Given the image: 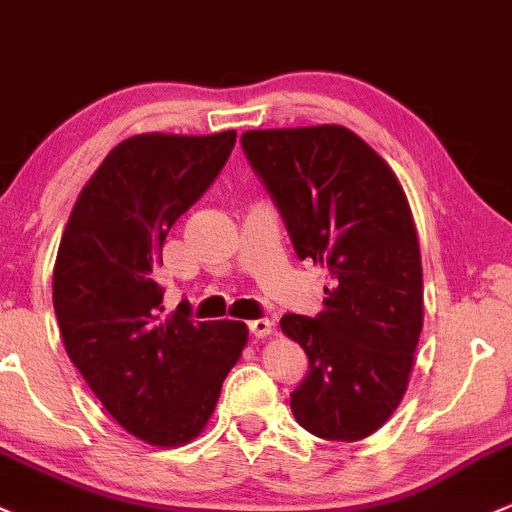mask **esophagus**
<instances>
[{
    "mask_svg": "<svg viewBox=\"0 0 512 512\" xmlns=\"http://www.w3.org/2000/svg\"><path fill=\"white\" fill-rule=\"evenodd\" d=\"M247 328H250V333L255 335V338H269L272 335V323H269L267 318H260V320H250L247 323Z\"/></svg>",
    "mask_w": 512,
    "mask_h": 512,
    "instance_id": "obj_1",
    "label": "esophagus"
}]
</instances>
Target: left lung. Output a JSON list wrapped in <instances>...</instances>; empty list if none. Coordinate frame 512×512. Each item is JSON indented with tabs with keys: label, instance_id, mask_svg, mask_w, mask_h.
Returning a JSON list of instances; mask_svg holds the SVG:
<instances>
[{
	"label": "left lung",
	"instance_id": "8db88e82",
	"mask_svg": "<svg viewBox=\"0 0 512 512\" xmlns=\"http://www.w3.org/2000/svg\"><path fill=\"white\" fill-rule=\"evenodd\" d=\"M252 170L282 213L296 255L328 272L316 318L286 313L282 333L308 355L291 393L296 423L357 442L401 403L423 330L418 230L401 182L350 128L245 131Z\"/></svg>",
	"mask_w": 512,
	"mask_h": 512
}]
</instances>
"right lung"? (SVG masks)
<instances>
[{"label":"right lung","instance_id":"1","mask_svg":"<svg viewBox=\"0 0 512 512\" xmlns=\"http://www.w3.org/2000/svg\"><path fill=\"white\" fill-rule=\"evenodd\" d=\"M233 145L235 131L126 138L82 187L55 257L67 357L111 418L155 447L204 432L247 345L245 323H196L187 301L165 316L153 274L174 221L211 187Z\"/></svg>","mask_w":512,"mask_h":512}]
</instances>
